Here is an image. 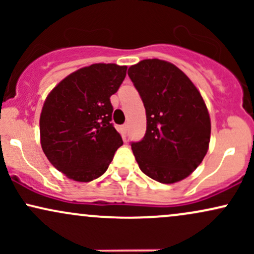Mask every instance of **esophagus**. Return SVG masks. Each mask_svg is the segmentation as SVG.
<instances>
[{
  "mask_svg": "<svg viewBox=\"0 0 254 254\" xmlns=\"http://www.w3.org/2000/svg\"><path fill=\"white\" fill-rule=\"evenodd\" d=\"M127 127H129V125H127V124H124V125H123V130H124V133H127Z\"/></svg>",
  "mask_w": 254,
  "mask_h": 254,
  "instance_id": "1",
  "label": "esophagus"
}]
</instances>
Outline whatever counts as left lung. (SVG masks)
<instances>
[{
	"label": "left lung",
	"mask_w": 254,
	"mask_h": 254,
	"mask_svg": "<svg viewBox=\"0 0 254 254\" xmlns=\"http://www.w3.org/2000/svg\"><path fill=\"white\" fill-rule=\"evenodd\" d=\"M127 75L143 101L147 130L131 149L145 176L162 184L185 179L203 161L210 141V117L191 80L174 64L144 60Z\"/></svg>",
	"instance_id": "left-lung-1"
}]
</instances>
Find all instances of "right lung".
Segmentation results:
<instances>
[{"label": "right lung", "mask_w": 254, "mask_h": 254, "mask_svg": "<svg viewBox=\"0 0 254 254\" xmlns=\"http://www.w3.org/2000/svg\"><path fill=\"white\" fill-rule=\"evenodd\" d=\"M127 66L92 64L66 76L51 90L40 113V143L56 170L76 182L106 172L123 139L115 129L111 95Z\"/></svg>", "instance_id": "right-lung-1"}]
</instances>
